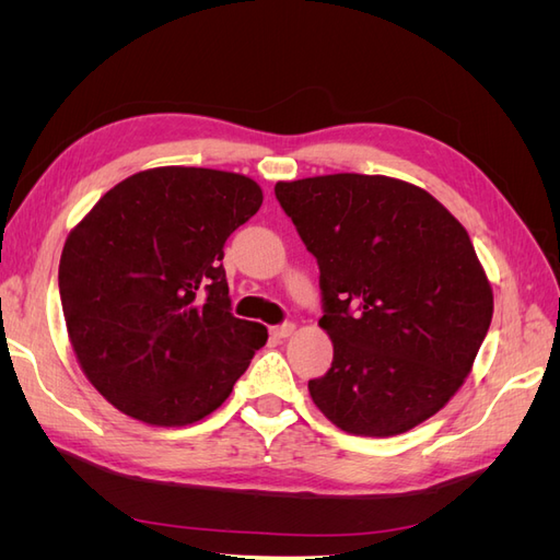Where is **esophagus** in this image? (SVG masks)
Returning <instances> with one entry per match:
<instances>
[{"label":"esophagus","instance_id":"34e87169","mask_svg":"<svg viewBox=\"0 0 560 560\" xmlns=\"http://www.w3.org/2000/svg\"><path fill=\"white\" fill-rule=\"evenodd\" d=\"M294 325H292V322H282V325H278V327H273V329H270V334H273L276 338H287V336H292L294 334Z\"/></svg>","mask_w":560,"mask_h":560}]
</instances>
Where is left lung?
I'll return each instance as SVG.
<instances>
[{
    "label": "left lung",
    "instance_id": "obj_1",
    "mask_svg": "<svg viewBox=\"0 0 560 560\" xmlns=\"http://www.w3.org/2000/svg\"><path fill=\"white\" fill-rule=\"evenodd\" d=\"M317 259L331 369L317 409L360 436H395L444 409L469 376L493 290L465 226L425 189L383 175L278 182Z\"/></svg>",
    "mask_w": 560,
    "mask_h": 560
}]
</instances>
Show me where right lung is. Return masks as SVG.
I'll list each match as a JSON object with an SVG mask.
<instances>
[{
    "label": "right lung",
    "instance_id": "right-lung-1",
    "mask_svg": "<svg viewBox=\"0 0 560 560\" xmlns=\"http://www.w3.org/2000/svg\"><path fill=\"white\" fill-rule=\"evenodd\" d=\"M261 200V186L238 173L151 167L118 182L67 235V334L118 411L191 425L226 401L266 346L264 325L233 317L222 266L226 238Z\"/></svg>",
    "mask_w": 560,
    "mask_h": 560
}]
</instances>
